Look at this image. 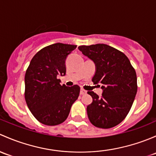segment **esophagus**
<instances>
[{"instance_id":"1","label":"esophagus","mask_w":156,"mask_h":156,"mask_svg":"<svg viewBox=\"0 0 156 156\" xmlns=\"http://www.w3.org/2000/svg\"><path fill=\"white\" fill-rule=\"evenodd\" d=\"M86 92H87V91H86V90H84L83 89H81V90H80V94H82V95H83V94H86Z\"/></svg>"}]
</instances>
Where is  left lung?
<instances>
[{
	"instance_id": "obj_1",
	"label": "left lung",
	"mask_w": 156,
	"mask_h": 156,
	"mask_svg": "<svg viewBox=\"0 0 156 156\" xmlns=\"http://www.w3.org/2000/svg\"><path fill=\"white\" fill-rule=\"evenodd\" d=\"M78 49L94 62L92 82L100 84L98 86L103 90L101 98L88 91L92 97V103L87 107L88 117L98 128H113L126 118L135 98V70L126 55L107 44L80 46Z\"/></svg>"
}]
</instances>
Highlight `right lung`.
<instances>
[{
    "label": "right lung",
    "mask_w": 156,
    "mask_h": 156,
    "mask_svg": "<svg viewBox=\"0 0 156 156\" xmlns=\"http://www.w3.org/2000/svg\"><path fill=\"white\" fill-rule=\"evenodd\" d=\"M75 45L54 43L40 50L31 59L25 76V98L34 116L46 126H57L66 120L78 98L77 85H61L58 76L66 74L65 61Z\"/></svg>",
    "instance_id": "1"
}]
</instances>
